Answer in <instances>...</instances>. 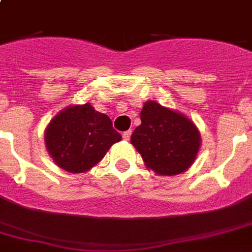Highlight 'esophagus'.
<instances>
[{
    "label": "esophagus",
    "instance_id": "esophagus-1",
    "mask_svg": "<svg viewBox=\"0 0 252 252\" xmlns=\"http://www.w3.org/2000/svg\"><path fill=\"white\" fill-rule=\"evenodd\" d=\"M130 134H132V130H126V132L123 133V138H124L126 141H128V140L130 138Z\"/></svg>",
    "mask_w": 252,
    "mask_h": 252
}]
</instances>
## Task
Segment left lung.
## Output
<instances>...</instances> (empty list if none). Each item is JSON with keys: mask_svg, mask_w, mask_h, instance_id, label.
Instances as JSON below:
<instances>
[{"mask_svg": "<svg viewBox=\"0 0 252 252\" xmlns=\"http://www.w3.org/2000/svg\"><path fill=\"white\" fill-rule=\"evenodd\" d=\"M140 118L141 124L133 130L130 144L141 154L148 170L162 176L187 171L201 146L195 123L156 100L144 103Z\"/></svg>", "mask_w": 252, "mask_h": 252, "instance_id": "left-lung-1", "label": "left lung"}]
</instances>
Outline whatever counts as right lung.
<instances>
[{"mask_svg": "<svg viewBox=\"0 0 252 252\" xmlns=\"http://www.w3.org/2000/svg\"><path fill=\"white\" fill-rule=\"evenodd\" d=\"M122 140L111 119L91 103L61 110L44 130L45 148L57 166L72 174L86 172Z\"/></svg>", "mask_w": 252, "mask_h": 252, "instance_id": "add662e5", "label": "right lung"}]
</instances>
